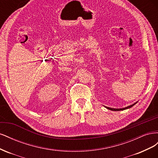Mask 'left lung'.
I'll use <instances>...</instances> for the list:
<instances>
[{"label": "left lung", "mask_w": 158, "mask_h": 158, "mask_svg": "<svg viewBox=\"0 0 158 158\" xmlns=\"http://www.w3.org/2000/svg\"><path fill=\"white\" fill-rule=\"evenodd\" d=\"M137 102H136V103H135L134 104H132V105H131V106H128V107H125V108H122V109H114V108H111V107H106L107 109H109V110H111V111H122V110H125V109H128V108H131V107H132L133 106H135V105L136 103Z\"/></svg>", "instance_id": "1"}]
</instances>
